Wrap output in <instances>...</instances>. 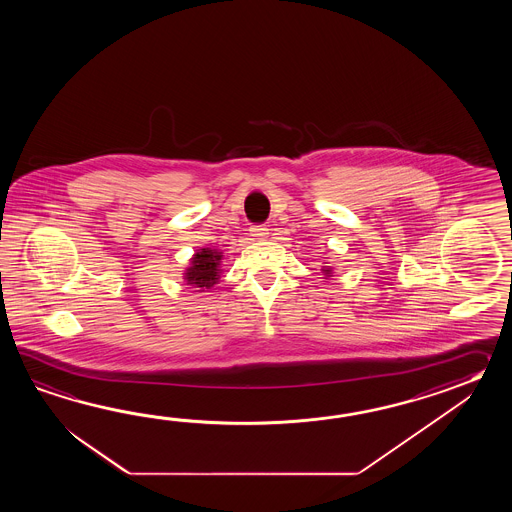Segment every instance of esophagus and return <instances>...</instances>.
Wrapping results in <instances>:
<instances>
[{
	"label": "esophagus",
	"mask_w": 512,
	"mask_h": 512,
	"mask_svg": "<svg viewBox=\"0 0 512 512\" xmlns=\"http://www.w3.org/2000/svg\"><path fill=\"white\" fill-rule=\"evenodd\" d=\"M267 234H269V229H267V225H252V238H256V240H263V238H267Z\"/></svg>",
	"instance_id": "obj_1"
}]
</instances>
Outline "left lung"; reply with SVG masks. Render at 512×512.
Listing matches in <instances>:
<instances>
[{
	"label": "left lung",
	"instance_id": "1",
	"mask_svg": "<svg viewBox=\"0 0 512 512\" xmlns=\"http://www.w3.org/2000/svg\"><path fill=\"white\" fill-rule=\"evenodd\" d=\"M326 274H331V271H329V269H326Z\"/></svg>",
	"mask_w": 512,
	"mask_h": 512
}]
</instances>
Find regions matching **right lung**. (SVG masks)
I'll return each instance as SVG.
<instances>
[{
    "label": "right lung",
    "mask_w": 512,
    "mask_h": 512,
    "mask_svg": "<svg viewBox=\"0 0 512 512\" xmlns=\"http://www.w3.org/2000/svg\"><path fill=\"white\" fill-rule=\"evenodd\" d=\"M219 261H221L219 252L201 249V252L194 254L192 267L186 269V282L194 287L210 289L214 283L218 282Z\"/></svg>",
    "instance_id": "1"
}]
</instances>
